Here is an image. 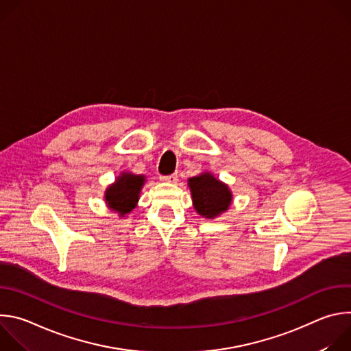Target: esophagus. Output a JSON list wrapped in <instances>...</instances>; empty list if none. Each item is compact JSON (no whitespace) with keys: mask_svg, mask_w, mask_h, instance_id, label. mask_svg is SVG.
<instances>
[{"mask_svg":"<svg viewBox=\"0 0 351 351\" xmlns=\"http://www.w3.org/2000/svg\"><path fill=\"white\" fill-rule=\"evenodd\" d=\"M160 179L162 182H169V183H176L178 182V175L172 173V175H161Z\"/></svg>","mask_w":351,"mask_h":351,"instance_id":"esophagus-1","label":"esophagus"}]
</instances>
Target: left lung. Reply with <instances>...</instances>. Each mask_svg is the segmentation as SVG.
Here are the masks:
<instances>
[{"mask_svg":"<svg viewBox=\"0 0 351 351\" xmlns=\"http://www.w3.org/2000/svg\"><path fill=\"white\" fill-rule=\"evenodd\" d=\"M189 186L193 195L194 208L199 215L214 218L228 210L232 194L226 184L217 180L210 173L189 179Z\"/></svg>","mask_w":351,"mask_h":351,"instance_id":"1","label":"left lung"}]
</instances>
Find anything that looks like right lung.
Segmentation results:
<instances>
[{"label":"right lung","instance_id":"add662e5","mask_svg":"<svg viewBox=\"0 0 351 351\" xmlns=\"http://www.w3.org/2000/svg\"><path fill=\"white\" fill-rule=\"evenodd\" d=\"M143 183L144 176L123 173L118 178L117 183L107 190L106 199L108 206L112 210L121 213V215L128 214L136 207V202Z\"/></svg>","mask_w":351,"mask_h":351}]
</instances>
